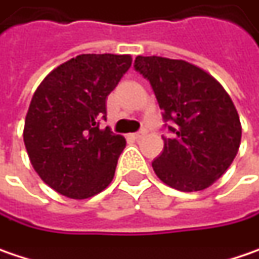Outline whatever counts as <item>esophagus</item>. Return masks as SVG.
Segmentation results:
<instances>
[{"mask_svg":"<svg viewBox=\"0 0 259 259\" xmlns=\"http://www.w3.org/2000/svg\"><path fill=\"white\" fill-rule=\"evenodd\" d=\"M144 136H146V130H141L140 133H136V134H133V139L140 140V139H143Z\"/></svg>","mask_w":259,"mask_h":259,"instance_id":"esophagus-1","label":"esophagus"}]
</instances>
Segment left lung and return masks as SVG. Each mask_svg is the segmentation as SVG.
<instances>
[{"label": "left lung", "mask_w": 259, "mask_h": 259, "mask_svg": "<svg viewBox=\"0 0 259 259\" xmlns=\"http://www.w3.org/2000/svg\"><path fill=\"white\" fill-rule=\"evenodd\" d=\"M136 70L149 79L165 120H172L157 178L180 192H199L223 176L237 155L242 125L230 96L212 75L186 60L139 56Z\"/></svg>", "instance_id": "1"}]
</instances>
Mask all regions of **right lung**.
<instances>
[{
    "label": "right lung",
    "instance_id": "right-lung-1",
    "mask_svg": "<svg viewBox=\"0 0 259 259\" xmlns=\"http://www.w3.org/2000/svg\"><path fill=\"white\" fill-rule=\"evenodd\" d=\"M130 54H81L51 70L29 104L23 141L29 160L57 193L88 199L113 180L126 141L109 126L106 99L131 67Z\"/></svg>",
    "mask_w": 259,
    "mask_h": 259
}]
</instances>
